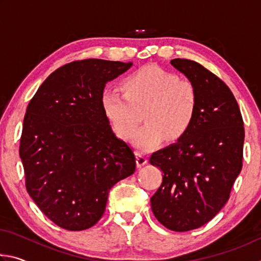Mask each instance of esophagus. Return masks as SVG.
I'll list each match as a JSON object with an SVG mask.
<instances>
[{
    "label": "esophagus",
    "mask_w": 261,
    "mask_h": 261,
    "mask_svg": "<svg viewBox=\"0 0 261 261\" xmlns=\"http://www.w3.org/2000/svg\"><path fill=\"white\" fill-rule=\"evenodd\" d=\"M136 158H137V166L138 167H141V166H144L145 163H147V156L145 155L144 153H141V152H138L136 154Z\"/></svg>",
    "instance_id": "1"
}]
</instances>
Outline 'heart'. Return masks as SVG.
I'll list each match as a JSON object with an SVG mask.
<instances>
[{
    "instance_id": "obj_1",
    "label": "heart",
    "mask_w": 261,
    "mask_h": 261,
    "mask_svg": "<svg viewBox=\"0 0 261 261\" xmlns=\"http://www.w3.org/2000/svg\"><path fill=\"white\" fill-rule=\"evenodd\" d=\"M122 93L107 90L101 98L105 115L123 139L134 134L143 112L147 122L134 135L141 149H153L167 138L175 141L187 135L198 109L196 86L155 65L131 72L121 83Z\"/></svg>"
}]
</instances>
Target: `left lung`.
<instances>
[{
	"label": "left lung",
	"mask_w": 261,
	"mask_h": 261,
	"mask_svg": "<svg viewBox=\"0 0 261 261\" xmlns=\"http://www.w3.org/2000/svg\"><path fill=\"white\" fill-rule=\"evenodd\" d=\"M198 93V109L187 135L149 156L162 183L151 198L153 214L173 231H189L219 213L243 167L244 123L226 83L197 62L170 61Z\"/></svg>",
	"instance_id": "8db88e82"
}]
</instances>
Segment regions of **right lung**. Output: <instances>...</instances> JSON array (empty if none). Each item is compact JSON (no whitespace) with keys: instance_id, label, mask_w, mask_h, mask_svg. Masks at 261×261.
<instances>
[{"instance_id":"right-lung-1","label":"right lung","mask_w":261,"mask_h":261,"mask_svg":"<svg viewBox=\"0 0 261 261\" xmlns=\"http://www.w3.org/2000/svg\"><path fill=\"white\" fill-rule=\"evenodd\" d=\"M131 65L98 59L64 64L26 109L19 144L26 190L65 230L93 227L109 190L136 170L134 151L114 135L101 105L106 83Z\"/></svg>"}]
</instances>
